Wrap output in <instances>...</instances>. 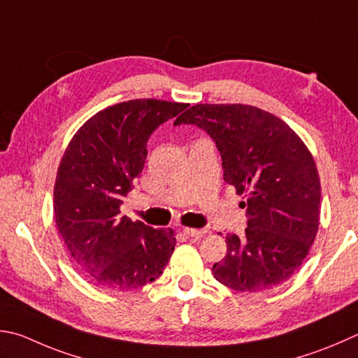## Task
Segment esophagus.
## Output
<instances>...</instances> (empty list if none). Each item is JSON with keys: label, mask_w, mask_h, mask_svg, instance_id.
Listing matches in <instances>:
<instances>
[{"label": "esophagus", "mask_w": 358, "mask_h": 358, "mask_svg": "<svg viewBox=\"0 0 358 358\" xmlns=\"http://www.w3.org/2000/svg\"><path fill=\"white\" fill-rule=\"evenodd\" d=\"M183 233L191 238H201L206 233V230L205 229H185Z\"/></svg>", "instance_id": "obj_1"}]
</instances>
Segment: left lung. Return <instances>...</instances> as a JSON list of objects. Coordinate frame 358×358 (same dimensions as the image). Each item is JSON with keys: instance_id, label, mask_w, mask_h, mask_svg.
I'll return each instance as SVG.
<instances>
[{"instance_id": "left-lung-1", "label": "left lung", "mask_w": 358, "mask_h": 358, "mask_svg": "<svg viewBox=\"0 0 358 358\" xmlns=\"http://www.w3.org/2000/svg\"><path fill=\"white\" fill-rule=\"evenodd\" d=\"M181 123L210 134L224 180L245 197V233H227L214 278L241 292L285 283L301 268L320 227L321 183L308 148L282 119L249 105H196L173 125Z\"/></svg>"}]
</instances>
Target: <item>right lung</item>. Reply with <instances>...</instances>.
I'll list each match as a JSON object with an SVG mask.
<instances>
[{
    "label": "right lung",
    "mask_w": 358,
    "mask_h": 358,
    "mask_svg": "<svg viewBox=\"0 0 358 358\" xmlns=\"http://www.w3.org/2000/svg\"><path fill=\"white\" fill-rule=\"evenodd\" d=\"M186 103L129 100L96 113L78 129L61 159L55 219L71 262L100 288L127 291L162 274L175 249L172 230L120 217L147 158V141Z\"/></svg>",
    "instance_id": "right-lung-1"
}]
</instances>
